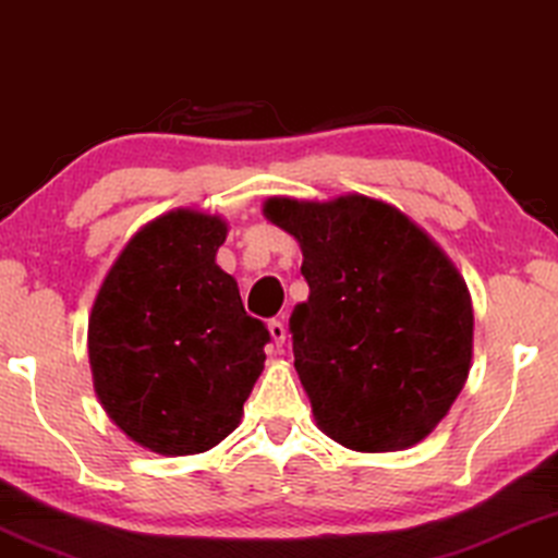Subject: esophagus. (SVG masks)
<instances>
[{"mask_svg":"<svg viewBox=\"0 0 558 558\" xmlns=\"http://www.w3.org/2000/svg\"><path fill=\"white\" fill-rule=\"evenodd\" d=\"M269 332H271V340H274V345H277V350L284 345V340H287V327H284V323H279V319H271L269 323Z\"/></svg>","mask_w":558,"mask_h":558,"instance_id":"obj_1","label":"esophagus"}]
</instances>
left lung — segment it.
Masks as SVG:
<instances>
[{
	"label": "left lung",
	"instance_id": "1",
	"mask_svg": "<svg viewBox=\"0 0 558 558\" xmlns=\"http://www.w3.org/2000/svg\"><path fill=\"white\" fill-rule=\"evenodd\" d=\"M264 216L304 256L310 296L289 332L317 426L355 452L414 447L470 373L472 302L460 271L414 220L365 195L269 197Z\"/></svg>",
	"mask_w": 558,
	"mask_h": 558
}]
</instances>
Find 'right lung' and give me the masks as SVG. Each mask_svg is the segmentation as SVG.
Masks as SVG:
<instances>
[{
	"label": "right lung",
	"instance_id": "obj_1",
	"mask_svg": "<svg viewBox=\"0 0 558 558\" xmlns=\"http://www.w3.org/2000/svg\"><path fill=\"white\" fill-rule=\"evenodd\" d=\"M228 226L172 210L142 228L106 274L88 319V357L106 414L157 454L223 441L264 371L269 330L216 264Z\"/></svg>",
	"mask_w": 558,
	"mask_h": 558
}]
</instances>
